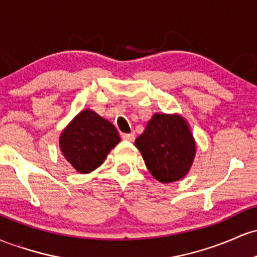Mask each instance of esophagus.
<instances>
[{
  "instance_id": "obj_1",
  "label": "esophagus",
  "mask_w": 257,
  "mask_h": 257,
  "mask_svg": "<svg viewBox=\"0 0 257 257\" xmlns=\"http://www.w3.org/2000/svg\"><path fill=\"white\" fill-rule=\"evenodd\" d=\"M122 138H123V140L134 141V139H135V133H129V134H123Z\"/></svg>"
}]
</instances>
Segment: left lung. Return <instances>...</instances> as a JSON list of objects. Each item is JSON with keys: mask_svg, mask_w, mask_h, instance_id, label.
<instances>
[{"mask_svg": "<svg viewBox=\"0 0 257 257\" xmlns=\"http://www.w3.org/2000/svg\"><path fill=\"white\" fill-rule=\"evenodd\" d=\"M151 175L162 184L185 178L196 157L197 144L185 117L155 113L135 140Z\"/></svg>", "mask_w": 257, "mask_h": 257, "instance_id": "obj_1", "label": "left lung"}]
</instances>
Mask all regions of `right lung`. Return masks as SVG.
I'll list each match as a JSON object with an SVG mask.
<instances>
[{
    "mask_svg": "<svg viewBox=\"0 0 257 257\" xmlns=\"http://www.w3.org/2000/svg\"><path fill=\"white\" fill-rule=\"evenodd\" d=\"M120 141L110 120L90 108L82 110L61 132L59 146L63 156L79 174H89L104 163Z\"/></svg>",
    "mask_w": 257,
    "mask_h": 257,
    "instance_id": "1",
    "label": "right lung"
}]
</instances>
